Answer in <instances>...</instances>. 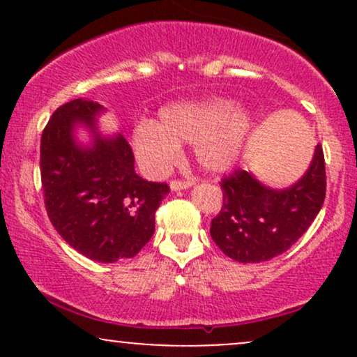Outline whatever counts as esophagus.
<instances>
[{"instance_id":"34e87169","label":"esophagus","mask_w":357,"mask_h":357,"mask_svg":"<svg viewBox=\"0 0 357 357\" xmlns=\"http://www.w3.org/2000/svg\"><path fill=\"white\" fill-rule=\"evenodd\" d=\"M196 183V179L195 178H190V179H186V181H171V191H181V190H188V188H191L192 184Z\"/></svg>"}]
</instances>
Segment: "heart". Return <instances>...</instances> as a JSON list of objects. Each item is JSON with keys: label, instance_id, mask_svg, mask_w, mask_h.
I'll use <instances>...</instances> for the list:
<instances>
[{"label": "heart", "instance_id": "b5f03b06", "mask_svg": "<svg viewBox=\"0 0 357 357\" xmlns=\"http://www.w3.org/2000/svg\"><path fill=\"white\" fill-rule=\"evenodd\" d=\"M255 117L247 105L225 97L183 100L159 110V122H142L132 132L137 159L149 173H165L181 155V142H196L198 162L210 173H227L243 158Z\"/></svg>", "mask_w": 357, "mask_h": 357}]
</instances>
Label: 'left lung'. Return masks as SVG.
Returning <instances> with one entry per match:
<instances>
[{"mask_svg":"<svg viewBox=\"0 0 357 357\" xmlns=\"http://www.w3.org/2000/svg\"><path fill=\"white\" fill-rule=\"evenodd\" d=\"M223 206L211 220V238L240 264H260L282 255L301 238L326 198V162L317 144L298 181L275 190L238 169L221 179Z\"/></svg>","mask_w":357,"mask_h":357,"instance_id":"8db88e82","label":"left lung"}]
</instances>
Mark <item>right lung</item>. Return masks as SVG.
Masks as SVG:
<instances>
[{
    "label": "right lung",
    "mask_w": 357,
    "mask_h": 357,
    "mask_svg": "<svg viewBox=\"0 0 357 357\" xmlns=\"http://www.w3.org/2000/svg\"><path fill=\"white\" fill-rule=\"evenodd\" d=\"M104 105L75 99L53 112L42 134L40 171L48 218L59 235L93 261L137 255L154 233V215L169 186L134 171L122 134H102ZM89 132V142L76 134Z\"/></svg>",
    "instance_id": "1"
}]
</instances>
